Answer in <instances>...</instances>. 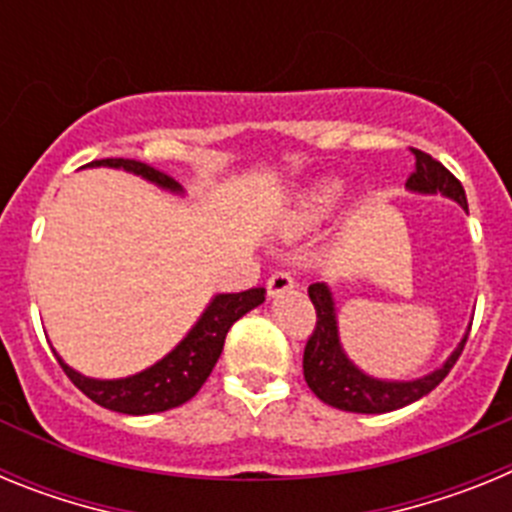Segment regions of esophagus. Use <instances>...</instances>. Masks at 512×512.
Here are the masks:
<instances>
[{"instance_id":"34e87169","label":"esophagus","mask_w":512,"mask_h":512,"mask_svg":"<svg viewBox=\"0 0 512 512\" xmlns=\"http://www.w3.org/2000/svg\"><path fill=\"white\" fill-rule=\"evenodd\" d=\"M295 284H297L295 277H292L287 269H279L269 277L266 289H269V297H279V295H284V292H289V289H295Z\"/></svg>"}]
</instances>
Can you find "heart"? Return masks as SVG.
I'll return each mask as SVG.
<instances>
[{
    "label": "heart",
    "mask_w": 512,
    "mask_h": 512,
    "mask_svg": "<svg viewBox=\"0 0 512 512\" xmlns=\"http://www.w3.org/2000/svg\"><path fill=\"white\" fill-rule=\"evenodd\" d=\"M343 200V184L338 179H325V182L312 184L305 192L297 194V200L284 215V233L300 235L307 230L318 228L333 212L338 210Z\"/></svg>",
    "instance_id": "obj_1"
}]
</instances>
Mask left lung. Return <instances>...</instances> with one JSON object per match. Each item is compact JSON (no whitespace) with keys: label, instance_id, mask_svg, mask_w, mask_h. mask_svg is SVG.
I'll return each instance as SVG.
<instances>
[{"label":"left lung","instance_id":"left-lung-1","mask_svg":"<svg viewBox=\"0 0 512 512\" xmlns=\"http://www.w3.org/2000/svg\"><path fill=\"white\" fill-rule=\"evenodd\" d=\"M410 151L415 156V171L408 176V189L420 194H443L467 210V194H464L459 179L428 153L418 151V148H410ZM307 295L315 305L318 320H315L312 336L305 343V356H302L305 382L325 405L348 410V413H390V410L405 408L410 402L425 397L446 379L451 366L464 351L469 336L467 333L461 338L459 348L446 359V364L428 377L413 379V382H384V379H374L361 372L359 366L343 354L330 289L323 282H315L307 287Z\"/></svg>","mask_w":512,"mask_h":512}]
</instances>
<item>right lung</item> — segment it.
I'll use <instances>...</instances> for the list:
<instances>
[{
  "label": "right lung",
  "mask_w": 512,
  "mask_h": 512,
  "mask_svg": "<svg viewBox=\"0 0 512 512\" xmlns=\"http://www.w3.org/2000/svg\"><path fill=\"white\" fill-rule=\"evenodd\" d=\"M87 166H112V169L133 171L148 182H156L158 187L182 192V187L169 174L153 169L143 161H135V158H102V161H92ZM264 297V287H253L246 292H235V295H217L202 312L197 325L189 330L187 338L171 354H166L158 364L148 366L146 372L133 374V377L89 379L63 364L61 356H56V359L66 377L102 408L125 415L164 413V410L179 408L200 392L205 379L210 377L212 366L223 354L230 325L243 318L248 310L259 307Z\"/></svg>",
  "instance_id": "right-lung-1"
}]
</instances>
